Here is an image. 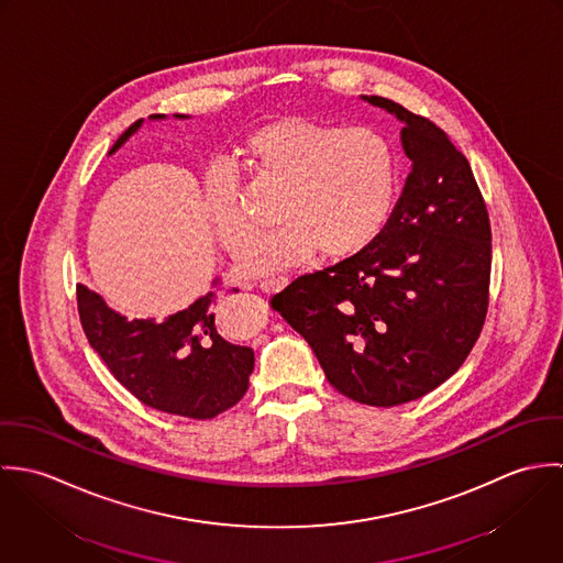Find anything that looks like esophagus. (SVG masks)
Returning <instances> with one entry per match:
<instances>
[{
  "label": "esophagus",
  "instance_id": "34e87169",
  "mask_svg": "<svg viewBox=\"0 0 563 563\" xmlns=\"http://www.w3.org/2000/svg\"><path fill=\"white\" fill-rule=\"evenodd\" d=\"M286 277H273V279H264V282H260L257 284V288L262 290V292H266V295H273V292H277V290H282L284 286H286Z\"/></svg>",
  "mask_w": 563,
  "mask_h": 563
}]
</instances>
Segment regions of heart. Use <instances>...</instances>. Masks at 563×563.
I'll list each match as a JSON object with an SVG mask.
<instances>
[{
  "mask_svg": "<svg viewBox=\"0 0 563 563\" xmlns=\"http://www.w3.org/2000/svg\"><path fill=\"white\" fill-rule=\"evenodd\" d=\"M253 181L279 186L275 223L244 262L249 275H279L322 257H349L386 228L399 188L393 143L371 128H342L288 114L244 136L239 147ZM203 206L219 244L242 255L255 239L244 214L239 175L212 166L203 175Z\"/></svg>",
  "mask_w": 563,
  "mask_h": 563,
  "instance_id": "obj_1",
  "label": "heart"
}]
</instances>
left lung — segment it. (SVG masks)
I'll list each match as a JSON object with an SVG mask.
<instances>
[{
	"label": "left lung",
	"instance_id": "1",
	"mask_svg": "<svg viewBox=\"0 0 563 563\" xmlns=\"http://www.w3.org/2000/svg\"><path fill=\"white\" fill-rule=\"evenodd\" d=\"M411 161L382 234L344 262L301 275L271 299L321 362L327 382L362 405L424 397L464 364L489 301L492 230L466 156L427 117L386 97Z\"/></svg>",
	"mask_w": 563,
	"mask_h": 563
}]
</instances>
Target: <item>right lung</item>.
<instances>
[{
  "label": "right lung",
  "instance_id": "add662e5",
  "mask_svg": "<svg viewBox=\"0 0 563 563\" xmlns=\"http://www.w3.org/2000/svg\"><path fill=\"white\" fill-rule=\"evenodd\" d=\"M141 125L143 119L132 123L110 154ZM223 292L217 277L210 292L164 321H128L80 284L78 312L90 346L128 393L166 413L206 420L241 401L255 362L249 346L232 344L219 333L214 308Z\"/></svg>",
  "mask_w": 563,
  "mask_h": 563
}]
</instances>
